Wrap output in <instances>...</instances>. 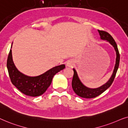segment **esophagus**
I'll use <instances>...</instances> for the list:
<instances>
[{
  "mask_svg": "<svg viewBox=\"0 0 128 128\" xmlns=\"http://www.w3.org/2000/svg\"><path fill=\"white\" fill-rule=\"evenodd\" d=\"M74 65V61L72 60L68 61L67 63H66V66H67L68 67H72Z\"/></svg>",
  "mask_w": 128,
  "mask_h": 128,
  "instance_id": "1",
  "label": "esophagus"
}]
</instances>
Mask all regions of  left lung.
<instances>
[{"label":"left lung","instance_id":"obj_1","mask_svg":"<svg viewBox=\"0 0 128 128\" xmlns=\"http://www.w3.org/2000/svg\"><path fill=\"white\" fill-rule=\"evenodd\" d=\"M98 33L100 34V38L101 40H106L110 42L112 46L114 47L115 51L116 52V61L115 67L112 72V74L110 79L105 84L102 86L96 88H88L87 86H85L84 84L82 83L81 80L78 77V74L74 68H73L74 71V76H73L72 81V89L75 92V93L79 96L84 98H95L102 93H103L105 90H106L113 82L114 78L115 77L116 74L117 70L118 69L119 64H120V55L119 53L118 48L116 43L115 40L108 33L106 32L102 31V30H98Z\"/></svg>","mask_w":128,"mask_h":128}]
</instances>
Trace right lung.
<instances>
[{
    "label": "right lung",
    "mask_w": 128,
    "mask_h": 128,
    "mask_svg": "<svg viewBox=\"0 0 128 128\" xmlns=\"http://www.w3.org/2000/svg\"><path fill=\"white\" fill-rule=\"evenodd\" d=\"M12 47V44L11 48ZM65 67L64 64H61L52 68L40 76H30L23 74L16 67L13 61L11 49L7 61V68L12 84L24 94L30 96H38L43 94L50 86L54 75Z\"/></svg>",
    "instance_id": "add662e5"
}]
</instances>
